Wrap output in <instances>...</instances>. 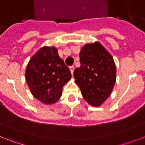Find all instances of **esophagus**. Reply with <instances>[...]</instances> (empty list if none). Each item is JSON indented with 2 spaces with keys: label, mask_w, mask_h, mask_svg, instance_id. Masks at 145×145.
Returning a JSON list of instances; mask_svg holds the SVG:
<instances>
[{
  "label": "esophagus",
  "mask_w": 145,
  "mask_h": 145,
  "mask_svg": "<svg viewBox=\"0 0 145 145\" xmlns=\"http://www.w3.org/2000/svg\"><path fill=\"white\" fill-rule=\"evenodd\" d=\"M74 69H75V67H74V66H70V71H71L72 75H73Z\"/></svg>",
  "instance_id": "1"
}]
</instances>
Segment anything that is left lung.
Listing matches in <instances>:
<instances>
[{"label": "left lung", "instance_id": "left-lung-1", "mask_svg": "<svg viewBox=\"0 0 145 145\" xmlns=\"http://www.w3.org/2000/svg\"><path fill=\"white\" fill-rule=\"evenodd\" d=\"M79 57L80 66L74 70L75 83L88 103L100 106L110 97L116 83L113 58L98 42L86 44Z\"/></svg>", "mask_w": 145, "mask_h": 145}]
</instances>
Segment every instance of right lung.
<instances>
[{"instance_id":"obj_1","label":"right lung","mask_w":145,"mask_h":145,"mask_svg":"<svg viewBox=\"0 0 145 145\" xmlns=\"http://www.w3.org/2000/svg\"><path fill=\"white\" fill-rule=\"evenodd\" d=\"M25 78L33 97L46 105L55 103L62 94L71 72L55 47L44 46L30 59Z\"/></svg>"}]
</instances>
